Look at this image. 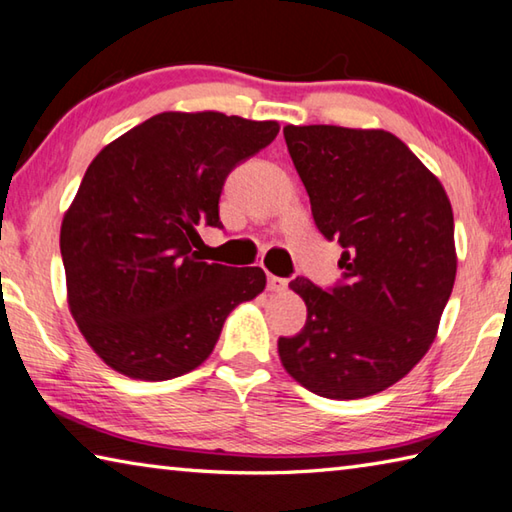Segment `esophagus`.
Listing matches in <instances>:
<instances>
[{
	"instance_id": "34e87169",
	"label": "esophagus",
	"mask_w": 512,
	"mask_h": 512,
	"mask_svg": "<svg viewBox=\"0 0 512 512\" xmlns=\"http://www.w3.org/2000/svg\"><path fill=\"white\" fill-rule=\"evenodd\" d=\"M288 280H282V277H275V275H268V291L271 293H282L286 291Z\"/></svg>"
}]
</instances>
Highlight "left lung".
Masks as SVG:
<instances>
[{
	"instance_id": "8db88e82",
	"label": "left lung",
	"mask_w": 512,
	"mask_h": 512,
	"mask_svg": "<svg viewBox=\"0 0 512 512\" xmlns=\"http://www.w3.org/2000/svg\"><path fill=\"white\" fill-rule=\"evenodd\" d=\"M315 226L345 248L331 293L288 284L306 304L295 338L277 340L288 376L356 401L392 387L432 347L457 277L454 217L441 181L385 129L286 125Z\"/></svg>"
}]
</instances>
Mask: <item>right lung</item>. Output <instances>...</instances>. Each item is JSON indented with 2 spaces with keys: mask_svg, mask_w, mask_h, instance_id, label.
I'll use <instances>...</instances> for the list:
<instances>
[{
  "mask_svg": "<svg viewBox=\"0 0 512 512\" xmlns=\"http://www.w3.org/2000/svg\"><path fill=\"white\" fill-rule=\"evenodd\" d=\"M277 120L163 111L102 147L64 212L67 302L96 356L134 380H170L215 349L237 304L266 288L259 266L201 262L199 228H221L228 172Z\"/></svg>",
  "mask_w": 512,
  "mask_h": 512,
  "instance_id": "1",
  "label": "right lung"
}]
</instances>
